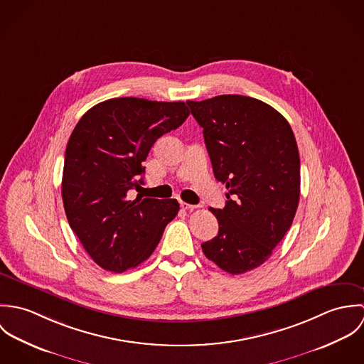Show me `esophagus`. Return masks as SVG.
Returning <instances> with one entry per match:
<instances>
[{
    "mask_svg": "<svg viewBox=\"0 0 364 364\" xmlns=\"http://www.w3.org/2000/svg\"><path fill=\"white\" fill-rule=\"evenodd\" d=\"M181 208H183V210H193V208H196V206L185 203V202H181Z\"/></svg>",
    "mask_w": 364,
    "mask_h": 364,
    "instance_id": "esophagus-1",
    "label": "esophagus"
}]
</instances>
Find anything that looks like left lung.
Listing matches in <instances>:
<instances>
[{
	"label": "left lung",
	"instance_id": "1",
	"mask_svg": "<svg viewBox=\"0 0 364 364\" xmlns=\"http://www.w3.org/2000/svg\"><path fill=\"white\" fill-rule=\"evenodd\" d=\"M203 129L224 208H210L218 234L202 244L220 269L241 274L269 259L290 228L300 200V156L289 122L272 106L242 95L188 101Z\"/></svg>",
	"mask_w": 364,
	"mask_h": 364
}]
</instances>
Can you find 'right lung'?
I'll use <instances>...</instances> for the list:
<instances>
[{
	"label": "right lung",
	"instance_id": "1",
	"mask_svg": "<svg viewBox=\"0 0 364 364\" xmlns=\"http://www.w3.org/2000/svg\"><path fill=\"white\" fill-rule=\"evenodd\" d=\"M185 102L113 98L91 107L74 127L64 156L61 196L70 227L105 270L122 273L150 258L175 199L136 198L143 162L156 139L189 116Z\"/></svg>",
	"mask_w": 364,
	"mask_h": 364
}]
</instances>
